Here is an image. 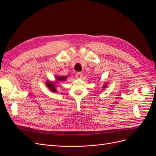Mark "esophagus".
Listing matches in <instances>:
<instances>
[{"label": "esophagus", "mask_w": 156, "mask_h": 156, "mask_svg": "<svg viewBox=\"0 0 156 156\" xmlns=\"http://www.w3.org/2000/svg\"><path fill=\"white\" fill-rule=\"evenodd\" d=\"M76 77L77 79H81L83 77V73L81 72H78L76 74Z\"/></svg>", "instance_id": "1"}]
</instances>
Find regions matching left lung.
I'll return each mask as SVG.
<instances>
[{"instance_id": "obj_1", "label": "left lung", "mask_w": 156, "mask_h": 156, "mask_svg": "<svg viewBox=\"0 0 156 156\" xmlns=\"http://www.w3.org/2000/svg\"><path fill=\"white\" fill-rule=\"evenodd\" d=\"M107 84H108V83H104V84H103V86L102 87V90H104L105 88H107Z\"/></svg>"}]
</instances>
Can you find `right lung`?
<instances>
[{"label": "right lung", "mask_w": 156, "mask_h": 156, "mask_svg": "<svg viewBox=\"0 0 156 156\" xmlns=\"http://www.w3.org/2000/svg\"><path fill=\"white\" fill-rule=\"evenodd\" d=\"M67 76H59L56 75L55 76V81H51L49 80H47L45 82V85L48 87L51 92H56V87H57V83L59 82L64 81L66 79H67Z\"/></svg>", "instance_id": "right-lung-1"}]
</instances>
